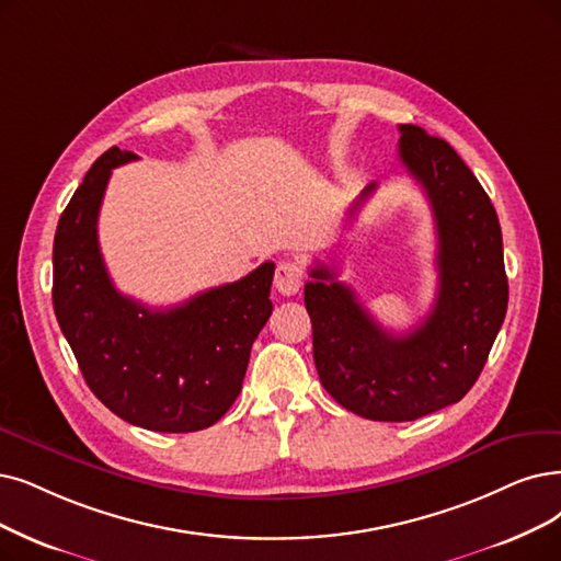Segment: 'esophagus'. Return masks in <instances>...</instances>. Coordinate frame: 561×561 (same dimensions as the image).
Returning <instances> with one entry per match:
<instances>
[{
    "label": "esophagus",
    "mask_w": 561,
    "mask_h": 561,
    "mask_svg": "<svg viewBox=\"0 0 561 561\" xmlns=\"http://www.w3.org/2000/svg\"><path fill=\"white\" fill-rule=\"evenodd\" d=\"M274 285H276V289L278 293L283 295V297H293V295H297L299 289H301V285H304V272H301V266L297 264V262H278V266H276V276H274Z\"/></svg>",
    "instance_id": "esophagus-1"
}]
</instances>
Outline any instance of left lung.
I'll return each instance as SVG.
<instances>
[{
  "label": "left lung",
  "mask_w": 561,
  "mask_h": 561,
  "mask_svg": "<svg viewBox=\"0 0 561 561\" xmlns=\"http://www.w3.org/2000/svg\"><path fill=\"white\" fill-rule=\"evenodd\" d=\"M398 156L435 218L433 310L396 335L329 266H312L304 287L320 382L345 410L370 421H414L458 402L479 379L508 304L502 228L479 179L449 142L414 124H400ZM375 188L373 182L362 191L350 218Z\"/></svg>",
  "instance_id": "obj_1"
}]
</instances>
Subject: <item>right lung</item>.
<instances>
[{
	"mask_svg": "<svg viewBox=\"0 0 561 561\" xmlns=\"http://www.w3.org/2000/svg\"><path fill=\"white\" fill-rule=\"evenodd\" d=\"M110 147L66 205L53 249V304L87 387L119 419L156 433L214 425L241 391L251 347L272 316L274 262L193 299L151 310L112 285L96 222L112 168L136 161Z\"/></svg>",
	"mask_w": 561,
	"mask_h": 561,
	"instance_id": "right-lung-1",
	"label": "right lung"
}]
</instances>
